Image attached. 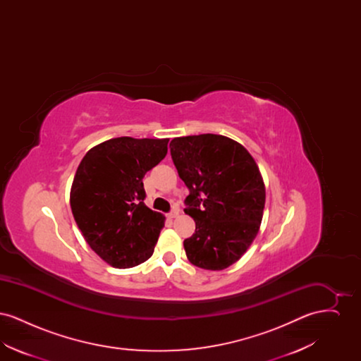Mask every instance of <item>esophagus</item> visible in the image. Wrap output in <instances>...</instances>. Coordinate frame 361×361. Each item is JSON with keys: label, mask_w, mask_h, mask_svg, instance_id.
<instances>
[{"label": "esophagus", "mask_w": 361, "mask_h": 361, "mask_svg": "<svg viewBox=\"0 0 361 361\" xmlns=\"http://www.w3.org/2000/svg\"><path fill=\"white\" fill-rule=\"evenodd\" d=\"M178 214H180V208H178V207H174L168 215H169V218H172L173 219V218H176Z\"/></svg>", "instance_id": "34e87169"}]
</instances>
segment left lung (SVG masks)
I'll return each instance as SVG.
<instances>
[{"instance_id": "left-lung-1", "label": "left lung", "mask_w": 361, "mask_h": 361, "mask_svg": "<svg viewBox=\"0 0 361 361\" xmlns=\"http://www.w3.org/2000/svg\"><path fill=\"white\" fill-rule=\"evenodd\" d=\"M173 164L189 195L185 214L195 234L184 240L189 261L222 271L238 261L256 238L265 185L256 161L238 142L215 134L174 137Z\"/></svg>"}]
</instances>
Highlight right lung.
Instances as JSON below:
<instances>
[{"label":"right lung","mask_w":361,"mask_h":361,"mask_svg":"<svg viewBox=\"0 0 361 361\" xmlns=\"http://www.w3.org/2000/svg\"><path fill=\"white\" fill-rule=\"evenodd\" d=\"M169 139L121 137L92 147L70 190L75 224L92 250L114 268L152 257L165 216L143 203L145 174L168 153Z\"/></svg>","instance_id":"1"}]
</instances>
